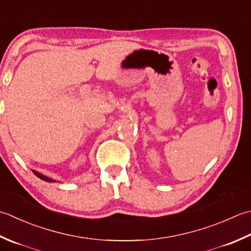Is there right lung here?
<instances>
[{"mask_svg":"<svg viewBox=\"0 0 251 251\" xmlns=\"http://www.w3.org/2000/svg\"><path fill=\"white\" fill-rule=\"evenodd\" d=\"M32 172H33V173H34V175L38 176L39 178L42 179V180H44V181H50V183H51V181H56V180H54V179H52V178H49L48 176H44L43 174L39 173V172H37V171H32Z\"/></svg>","mask_w":251,"mask_h":251,"instance_id":"right-lung-1","label":"right lung"}]
</instances>
